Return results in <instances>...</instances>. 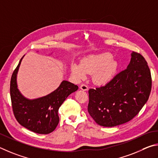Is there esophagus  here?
Returning <instances> with one entry per match:
<instances>
[{
  "label": "esophagus",
  "instance_id": "esophagus-1",
  "mask_svg": "<svg viewBox=\"0 0 158 158\" xmlns=\"http://www.w3.org/2000/svg\"><path fill=\"white\" fill-rule=\"evenodd\" d=\"M80 88H81V89L82 90H83V91H87V90H88V87L86 85H85V84L81 85V87H80Z\"/></svg>",
  "mask_w": 158,
  "mask_h": 158
}]
</instances>
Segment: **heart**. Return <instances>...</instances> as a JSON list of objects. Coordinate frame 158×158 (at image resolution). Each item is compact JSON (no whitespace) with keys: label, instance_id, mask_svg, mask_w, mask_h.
<instances>
[{"label":"heart","instance_id":"b5f03b06","mask_svg":"<svg viewBox=\"0 0 158 158\" xmlns=\"http://www.w3.org/2000/svg\"><path fill=\"white\" fill-rule=\"evenodd\" d=\"M118 67V63L110 52L92 54L82 58L81 63H73L71 71L77 80H82L87 73L93 74V81L103 85L110 81Z\"/></svg>","mask_w":158,"mask_h":158}]
</instances>
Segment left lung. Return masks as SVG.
I'll return each instance as SVG.
<instances>
[{
    "label": "left lung",
    "mask_w": 158,
    "mask_h": 158,
    "mask_svg": "<svg viewBox=\"0 0 158 158\" xmlns=\"http://www.w3.org/2000/svg\"><path fill=\"white\" fill-rule=\"evenodd\" d=\"M151 86L147 62L142 55L133 51L127 69L105 86L89 90L88 112L101 126L114 127L128 122L147 102Z\"/></svg>",
    "instance_id": "1"
}]
</instances>
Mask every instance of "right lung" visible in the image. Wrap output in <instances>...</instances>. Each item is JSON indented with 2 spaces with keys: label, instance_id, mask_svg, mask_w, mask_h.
<instances>
[{
  "label": "right lung",
  "instance_id": "right-lung-1",
  "mask_svg": "<svg viewBox=\"0 0 158 158\" xmlns=\"http://www.w3.org/2000/svg\"><path fill=\"white\" fill-rule=\"evenodd\" d=\"M14 71L10 81V96L14 114L22 126L38 134H49L59 123L58 110L66 98L78 89L77 85L63 81L57 89L36 99H27L19 92L16 76L21 60Z\"/></svg>",
  "mask_w": 158,
  "mask_h": 158
}]
</instances>
